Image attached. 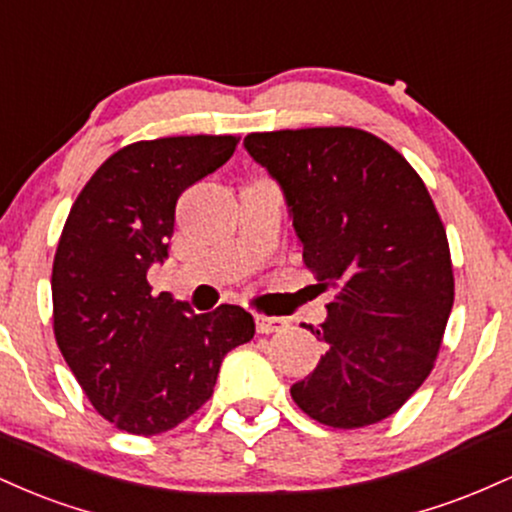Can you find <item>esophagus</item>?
<instances>
[{"mask_svg": "<svg viewBox=\"0 0 512 512\" xmlns=\"http://www.w3.org/2000/svg\"><path fill=\"white\" fill-rule=\"evenodd\" d=\"M286 325H289V322H286L284 317H279V315H264V313L255 315V327H257V332H260V334L279 332V330H284Z\"/></svg>", "mask_w": 512, "mask_h": 512, "instance_id": "obj_1", "label": "esophagus"}]
</instances>
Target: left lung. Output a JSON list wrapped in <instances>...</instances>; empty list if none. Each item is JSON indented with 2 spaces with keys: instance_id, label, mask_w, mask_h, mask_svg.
Returning <instances> with one entry per match:
<instances>
[{
  "instance_id": "left-lung-1",
  "label": "left lung",
  "mask_w": 512,
  "mask_h": 512,
  "mask_svg": "<svg viewBox=\"0 0 512 512\" xmlns=\"http://www.w3.org/2000/svg\"><path fill=\"white\" fill-rule=\"evenodd\" d=\"M245 149L286 195L303 262L337 289L327 344L291 387L310 419L363 428L387 419L424 385L455 301L450 245L424 180L366 129L252 132Z\"/></svg>"
}]
</instances>
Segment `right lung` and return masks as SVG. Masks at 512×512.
Listing matches in <instances>:
<instances>
[{
  "label": "right lung",
  "instance_id": "1",
  "mask_svg": "<svg viewBox=\"0 0 512 512\" xmlns=\"http://www.w3.org/2000/svg\"><path fill=\"white\" fill-rule=\"evenodd\" d=\"M240 137L192 134L122 146L69 211L52 262V330L93 409L120 431L156 436L214 395L223 356L255 337L240 305L197 315L151 293L178 197L233 156Z\"/></svg>",
  "mask_w": 512,
  "mask_h": 512
}]
</instances>
